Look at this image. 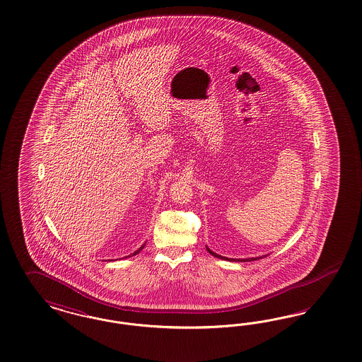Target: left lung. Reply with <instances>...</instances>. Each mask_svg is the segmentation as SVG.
Segmentation results:
<instances>
[{
  "label": "left lung",
  "instance_id": "8db88e82",
  "mask_svg": "<svg viewBox=\"0 0 362 362\" xmlns=\"http://www.w3.org/2000/svg\"><path fill=\"white\" fill-rule=\"evenodd\" d=\"M206 250H208V252L211 255H214L216 257H218V259H224V260H233L235 262V259H228V257H224V256H221V255L214 254V251H211L208 247H206ZM264 256H267V255H264ZM264 256H259V257H250V259H238V262H254V260H257V259H263Z\"/></svg>",
  "mask_w": 362,
  "mask_h": 362
}]
</instances>
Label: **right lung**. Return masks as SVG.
Wrapping results in <instances>:
<instances>
[{
  "label": "right lung",
  "mask_w": 362,
  "mask_h": 362,
  "mask_svg": "<svg viewBox=\"0 0 362 362\" xmlns=\"http://www.w3.org/2000/svg\"><path fill=\"white\" fill-rule=\"evenodd\" d=\"M144 247H145V244H144V245H142V247H141V248H139V250H136V251H135L134 254H132V256H133V255L138 254V252H141V251H142V248H144Z\"/></svg>",
  "instance_id": "obj_1"
}]
</instances>
